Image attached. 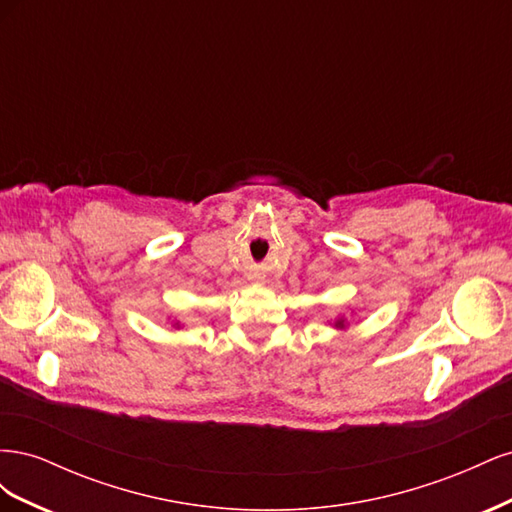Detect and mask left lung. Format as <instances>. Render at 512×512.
Masks as SVG:
<instances>
[{
  "instance_id": "left-lung-1",
  "label": "left lung",
  "mask_w": 512,
  "mask_h": 512,
  "mask_svg": "<svg viewBox=\"0 0 512 512\" xmlns=\"http://www.w3.org/2000/svg\"><path fill=\"white\" fill-rule=\"evenodd\" d=\"M335 327H344V320H337V322H335Z\"/></svg>"
}]
</instances>
